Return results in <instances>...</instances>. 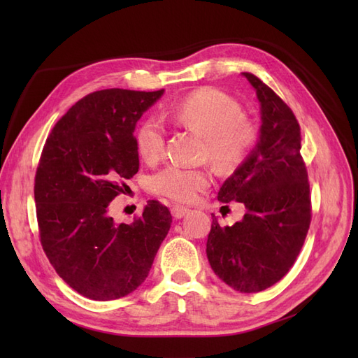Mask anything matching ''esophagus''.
<instances>
[{"instance_id": "1", "label": "esophagus", "mask_w": 358, "mask_h": 358, "mask_svg": "<svg viewBox=\"0 0 358 358\" xmlns=\"http://www.w3.org/2000/svg\"><path fill=\"white\" fill-rule=\"evenodd\" d=\"M188 212H189V209H188V208H183V206H179V204L173 206V209H171V215L175 216L176 220L183 218V216H185Z\"/></svg>"}]
</instances>
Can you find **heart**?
<instances>
[{"mask_svg": "<svg viewBox=\"0 0 358 358\" xmlns=\"http://www.w3.org/2000/svg\"><path fill=\"white\" fill-rule=\"evenodd\" d=\"M162 115L204 136L206 155L222 170L241 166L258 137L255 122L243 115L241 103L215 88H203L185 95L166 107ZM136 146L140 157L148 162H154L164 154L166 129L159 119L150 116L140 122ZM210 180L208 169L167 164L148 179V187L162 197L191 201L210 185Z\"/></svg>", "mask_w": 358, "mask_h": 358, "instance_id": "b5f03b06", "label": "heart"}]
</instances>
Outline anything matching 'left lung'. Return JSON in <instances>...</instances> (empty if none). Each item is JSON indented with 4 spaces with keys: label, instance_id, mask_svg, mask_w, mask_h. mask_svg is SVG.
<instances>
[{
    "label": "left lung",
    "instance_id": "obj_1",
    "mask_svg": "<svg viewBox=\"0 0 358 358\" xmlns=\"http://www.w3.org/2000/svg\"><path fill=\"white\" fill-rule=\"evenodd\" d=\"M242 74L257 92L262 128L255 149L222 183L218 200L243 203L246 213L230 227H221L213 215L206 254L227 285L258 292L275 285L294 264L312 208L294 113L257 76Z\"/></svg>",
    "mask_w": 358,
    "mask_h": 358
}]
</instances>
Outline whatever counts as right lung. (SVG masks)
I'll return each mask as SVG.
<instances>
[{"instance_id":"right-lung-1","label":"right lung","mask_w":358,"mask_h":358,"mask_svg":"<svg viewBox=\"0 0 358 358\" xmlns=\"http://www.w3.org/2000/svg\"><path fill=\"white\" fill-rule=\"evenodd\" d=\"M164 90H103L83 96L49 134L36 173L40 242L79 294L128 296L149 275L170 230L164 204L149 200L131 224H116L112 200L138 171L134 128Z\"/></svg>"}]
</instances>
